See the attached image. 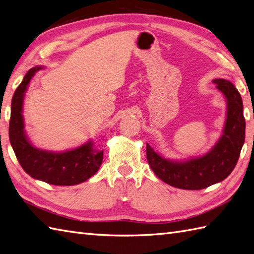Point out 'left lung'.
Masks as SVG:
<instances>
[{
  "mask_svg": "<svg viewBox=\"0 0 254 254\" xmlns=\"http://www.w3.org/2000/svg\"><path fill=\"white\" fill-rule=\"evenodd\" d=\"M227 100V118L223 136L205 155L185 162L166 160L146 143V160L163 182L186 190H200L222 182L237 164L245 142L246 121L240 93L225 79L213 80Z\"/></svg>",
  "mask_w": 254,
  "mask_h": 254,
  "instance_id": "8db88e82",
  "label": "left lung"
}]
</instances>
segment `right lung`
Masks as SVG:
<instances>
[{
    "mask_svg": "<svg viewBox=\"0 0 254 254\" xmlns=\"http://www.w3.org/2000/svg\"><path fill=\"white\" fill-rule=\"evenodd\" d=\"M42 67L28 70L12 99L9 120V141L24 171L32 178L55 186H72L86 182L98 172L103 161V151H95L89 141L74 150L49 152L37 149L24 130L22 103L31 78Z\"/></svg>",
    "mask_w": 254,
    "mask_h": 254,
    "instance_id": "add662e5",
    "label": "right lung"
}]
</instances>
